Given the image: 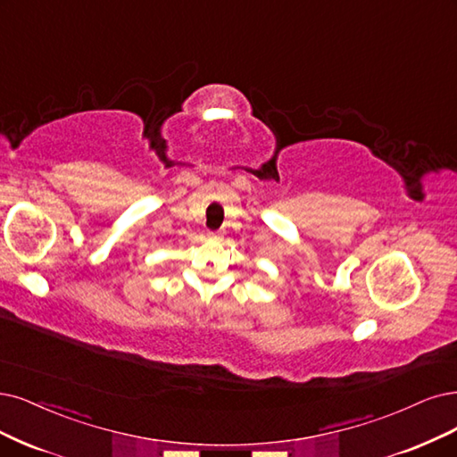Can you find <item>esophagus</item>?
Wrapping results in <instances>:
<instances>
[{"label":"esophagus","instance_id":"1","mask_svg":"<svg viewBox=\"0 0 457 457\" xmlns=\"http://www.w3.org/2000/svg\"><path fill=\"white\" fill-rule=\"evenodd\" d=\"M207 237L216 241V239H220V233H218V231H207Z\"/></svg>","mask_w":457,"mask_h":457}]
</instances>
